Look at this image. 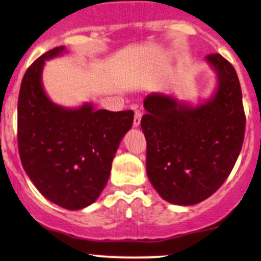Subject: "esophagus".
<instances>
[{"instance_id":"esophagus-1","label":"esophagus","mask_w":261,"mask_h":261,"mask_svg":"<svg viewBox=\"0 0 261 261\" xmlns=\"http://www.w3.org/2000/svg\"><path fill=\"white\" fill-rule=\"evenodd\" d=\"M141 117H142V113L141 111H135V116H134V126L137 127V126L140 125V122H141Z\"/></svg>"}]
</instances>
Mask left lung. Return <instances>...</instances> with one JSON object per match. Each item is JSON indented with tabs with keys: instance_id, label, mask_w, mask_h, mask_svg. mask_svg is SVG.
<instances>
[{
	"instance_id": "left-lung-1",
	"label": "left lung",
	"mask_w": 261,
	"mask_h": 261,
	"mask_svg": "<svg viewBox=\"0 0 261 261\" xmlns=\"http://www.w3.org/2000/svg\"><path fill=\"white\" fill-rule=\"evenodd\" d=\"M205 61L216 70L217 89L203 104L161 93L144 100L146 171L154 190L173 204H197L211 197L230 174L244 141L237 71L220 54H210Z\"/></svg>"
}]
</instances>
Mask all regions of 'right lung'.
<instances>
[{"label":"right lung","mask_w":261,"mask_h":261,"mask_svg":"<svg viewBox=\"0 0 261 261\" xmlns=\"http://www.w3.org/2000/svg\"><path fill=\"white\" fill-rule=\"evenodd\" d=\"M50 49L28 68L18 95V151L25 173L43 196L69 211L94 203L107 186L120 141L131 128L134 111L95 110L85 102L69 109L45 94V61L62 56Z\"/></svg>","instance_id":"1"}]
</instances>
